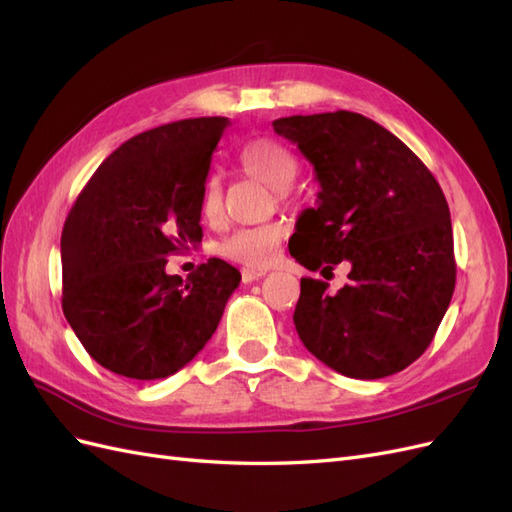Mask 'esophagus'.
Listing matches in <instances>:
<instances>
[{"mask_svg": "<svg viewBox=\"0 0 512 512\" xmlns=\"http://www.w3.org/2000/svg\"><path fill=\"white\" fill-rule=\"evenodd\" d=\"M265 275H267V271H262V269H241V280L245 284H252L260 278H265Z\"/></svg>", "mask_w": 512, "mask_h": 512, "instance_id": "esophagus-1", "label": "esophagus"}]
</instances>
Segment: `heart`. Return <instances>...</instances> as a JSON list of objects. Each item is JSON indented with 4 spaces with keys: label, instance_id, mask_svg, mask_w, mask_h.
<instances>
[{
    "label": "heart",
    "instance_id": "heart-1",
    "mask_svg": "<svg viewBox=\"0 0 512 512\" xmlns=\"http://www.w3.org/2000/svg\"><path fill=\"white\" fill-rule=\"evenodd\" d=\"M241 168L267 183L271 189L278 191L280 198L288 196V187L299 174V159L286 144L273 140V137H256L247 142L239 153ZM200 213L206 222H217L222 215V183L217 176L206 178ZM286 234V226L280 222L239 228L219 243V254L228 260L241 262L245 267H267L278 254V247Z\"/></svg>",
    "mask_w": 512,
    "mask_h": 512
}]
</instances>
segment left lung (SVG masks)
<instances>
[{"label":"left lung","mask_w":512,"mask_h":512,"mask_svg":"<svg viewBox=\"0 0 512 512\" xmlns=\"http://www.w3.org/2000/svg\"><path fill=\"white\" fill-rule=\"evenodd\" d=\"M321 185L288 241L310 271L349 260V282L301 278L293 314L306 349L351 379L405 370L428 349L457 282L450 209L426 165L394 133L362 114L273 120Z\"/></svg>","instance_id":"left-lung-1"}]
</instances>
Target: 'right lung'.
I'll list each match as a JSON object with an SVG mask.
<instances>
[{
	"mask_svg": "<svg viewBox=\"0 0 512 512\" xmlns=\"http://www.w3.org/2000/svg\"><path fill=\"white\" fill-rule=\"evenodd\" d=\"M228 118H187L131 137L79 193L62 230V310L84 349L120 377L153 381L196 357L241 273L222 258L187 282L168 256L202 241L200 198Z\"/></svg>",
	"mask_w": 512,
	"mask_h": 512,
	"instance_id": "right-lung-1",
	"label": "right lung"
}]
</instances>
